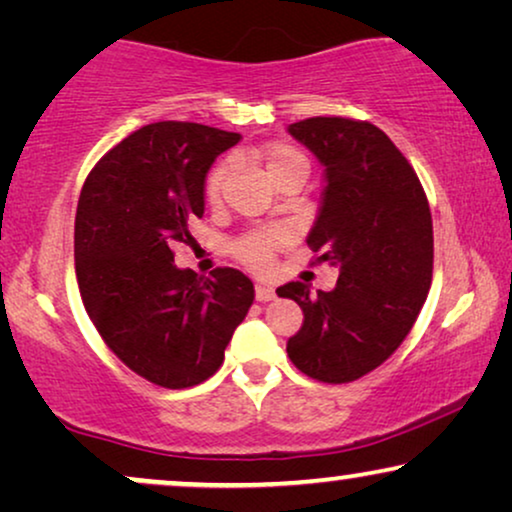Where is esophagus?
Returning a JSON list of instances; mask_svg holds the SVG:
<instances>
[{
	"instance_id": "obj_1",
	"label": "esophagus",
	"mask_w": 512,
	"mask_h": 512,
	"mask_svg": "<svg viewBox=\"0 0 512 512\" xmlns=\"http://www.w3.org/2000/svg\"><path fill=\"white\" fill-rule=\"evenodd\" d=\"M277 293L268 284H256V300L258 303H268V300H275Z\"/></svg>"
}]
</instances>
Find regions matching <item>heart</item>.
Returning <instances> with one entry per match:
<instances>
[{
    "label": "heart",
    "mask_w": 512,
    "mask_h": 512,
    "mask_svg": "<svg viewBox=\"0 0 512 512\" xmlns=\"http://www.w3.org/2000/svg\"><path fill=\"white\" fill-rule=\"evenodd\" d=\"M254 156L258 163L265 167V172H268V177L272 179V184L275 186L286 177L305 179L307 172H310V163H307L305 153L289 142L263 144L254 151ZM228 172H230L228 160H221V163H216L212 170H209L207 181H205V200L209 205H219L221 202ZM279 242H282V237L277 233H270V230H265V233H254V235L242 237V240H237L233 251L244 265H249V268L268 270L272 263V254H275Z\"/></svg>",
    "instance_id": "heart-1"
}]
</instances>
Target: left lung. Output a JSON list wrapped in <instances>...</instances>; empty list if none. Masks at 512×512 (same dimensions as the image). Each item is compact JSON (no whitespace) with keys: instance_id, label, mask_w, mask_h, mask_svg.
I'll list each match as a JSON object with an SVG mask.
<instances>
[{"instance_id":"obj_1","label":"left lung","mask_w":512,"mask_h":512,"mask_svg":"<svg viewBox=\"0 0 512 512\" xmlns=\"http://www.w3.org/2000/svg\"><path fill=\"white\" fill-rule=\"evenodd\" d=\"M289 132L326 167L319 216L307 235L317 263L338 265L333 291L279 286L305 314L286 342L300 373L345 384L382 366L401 347L431 289L429 200L408 158L368 121L314 116Z\"/></svg>"}]
</instances>
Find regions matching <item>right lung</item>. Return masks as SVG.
Masks as SVG:
<instances>
[{"label":"right lung","mask_w":512,"mask_h":512,"mask_svg":"<svg viewBox=\"0 0 512 512\" xmlns=\"http://www.w3.org/2000/svg\"><path fill=\"white\" fill-rule=\"evenodd\" d=\"M237 132L160 121L104 153L81 188L74 265L81 300L107 347L165 389L205 382L223 363L254 284L235 268L212 277L174 265L205 214V177Z\"/></svg>","instance_id":"obj_1"}]
</instances>
